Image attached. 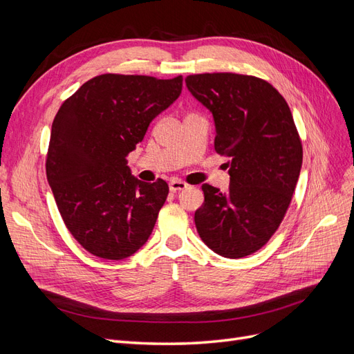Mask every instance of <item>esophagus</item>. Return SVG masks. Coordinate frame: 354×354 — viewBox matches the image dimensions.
I'll return each instance as SVG.
<instances>
[{
    "label": "esophagus",
    "mask_w": 354,
    "mask_h": 354,
    "mask_svg": "<svg viewBox=\"0 0 354 354\" xmlns=\"http://www.w3.org/2000/svg\"><path fill=\"white\" fill-rule=\"evenodd\" d=\"M185 189H187V185L185 183V181H181V180H171L169 181V190L171 192H180V190H185Z\"/></svg>",
    "instance_id": "1"
}]
</instances>
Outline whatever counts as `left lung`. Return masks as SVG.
<instances>
[{"mask_svg":"<svg viewBox=\"0 0 354 354\" xmlns=\"http://www.w3.org/2000/svg\"><path fill=\"white\" fill-rule=\"evenodd\" d=\"M186 85L212 112L214 147L229 159L230 174L226 194L202 185L196 230L214 252L242 259L263 248L281 226L303 164L301 138L286 100L261 78L195 73Z\"/></svg>","mask_w":354,"mask_h":354,"instance_id":"obj_1","label":"left lung"}]
</instances>
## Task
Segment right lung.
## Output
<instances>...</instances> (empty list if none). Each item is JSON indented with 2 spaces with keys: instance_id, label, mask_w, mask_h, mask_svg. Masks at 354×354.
<instances>
[{
  "instance_id": "right-lung-1",
  "label": "right lung",
  "mask_w": 354,
  "mask_h": 354,
  "mask_svg": "<svg viewBox=\"0 0 354 354\" xmlns=\"http://www.w3.org/2000/svg\"><path fill=\"white\" fill-rule=\"evenodd\" d=\"M181 85V75L103 73L82 84L55 116L47 180L68 230L99 259H127L151 236L168 185L134 178L127 156L177 100Z\"/></svg>"
}]
</instances>
